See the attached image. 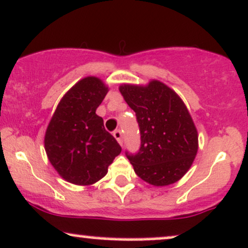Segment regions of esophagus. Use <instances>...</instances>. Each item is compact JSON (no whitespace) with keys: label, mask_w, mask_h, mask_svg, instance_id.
<instances>
[{"label":"esophagus","mask_w":248,"mask_h":248,"mask_svg":"<svg viewBox=\"0 0 248 248\" xmlns=\"http://www.w3.org/2000/svg\"><path fill=\"white\" fill-rule=\"evenodd\" d=\"M113 137L116 138V140L119 142V145H123V135H122V131L121 130H116L115 132H113Z\"/></svg>","instance_id":"obj_1"}]
</instances>
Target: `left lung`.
I'll return each instance as SVG.
<instances>
[{"instance_id": "1", "label": "left lung", "mask_w": 248, "mask_h": 248, "mask_svg": "<svg viewBox=\"0 0 248 248\" xmlns=\"http://www.w3.org/2000/svg\"><path fill=\"white\" fill-rule=\"evenodd\" d=\"M119 92L136 112L140 150L127 154L136 174L154 187L173 185L185 176L199 151V133L182 98L159 80L123 83Z\"/></svg>"}]
</instances>
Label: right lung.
<instances>
[{"label": "right lung", "instance_id": "right-lung-1", "mask_svg": "<svg viewBox=\"0 0 248 248\" xmlns=\"http://www.w3.org/2000/svg\"><path fill=\"white\" fill-rule=\"evenodd\" d=\"M109 92L100 78L78 81L62 96L44 138L46 155L67 182L90 186L100 181L122 148L104 129L96 109Z\"/></svg>", "mask_w": 248, "mask_h": 248}]
</instances>
